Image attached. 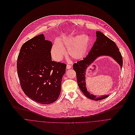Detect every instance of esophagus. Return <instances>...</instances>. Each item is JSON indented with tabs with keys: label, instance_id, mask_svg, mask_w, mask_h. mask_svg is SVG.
Returning a JSON list of instances; mask_svg holds the SVG:
<instances>
[{
	"label": "esophagus",
	"instance_id": "34e87169",
	"mask_svg": "<svg viewBox=\"0 0 135 135\" xmlns=\"http://www.w3.org/2000/svg\"><path fill=\"white\" fill-rule=\"evenodd\" d=\"M71 68V65H69V64H67L66 65V69H70Z\"/></svg>",
	"mask_w": 135,
	"mask_h": 135
}]
</instances>
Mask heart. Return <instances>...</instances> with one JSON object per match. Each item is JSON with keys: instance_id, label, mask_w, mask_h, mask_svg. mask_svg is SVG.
Instances as JSON below:
<instances>
[{"instance_id": "obj_1", "label": "heart", "mask_w": 135, "mask_h": 135, "mask_svg": "<svg viewBox=\"0 0 135 135\" xmlns=\"http://www.w3.org/2000/svg\"><path fill=\"white\" fill-rule=\"evenodd\" d=\"M90 39L87 35H79L75 37L63 38L60 43L54 44L51 54L53 59L56 61H61L67 54L74 60H80L86 56L90 45Z\"/></svg>"}]
</instances>
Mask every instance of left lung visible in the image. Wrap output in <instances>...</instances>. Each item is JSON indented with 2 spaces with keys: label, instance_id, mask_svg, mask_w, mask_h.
Instances as JSON below:
<instances>
[{
  "label": "left lung",
  "instance_id": "1",
  "mask_svg": "<svg viewBox=\"0 0 135 135\" xmlns=\"http://www.w3.org/2000/svg\"><path fill=\"white\" fill-rule=\"evenodd\" d=\"M96 40L87 57L73 65V70L76 74L78 86L83 94L88 98L99 100L106 98L110 95L101 96H95L87 91L86 85V72L90 65L99 56H109L112 57L120 65L122 69L123 65L121 52L115 43L100 31H96Z\"/></svg>",
  "mask_w": 135,
  "mask_h": 135
}]
</instances>
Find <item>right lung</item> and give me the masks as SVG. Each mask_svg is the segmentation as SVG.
I'll return each instance as SVG.
<instances>
[{"label": "right lung", "mask_w": 135, "mask_h": 135, "mask_svg": "<svg viewBox=\"0 0 135 135\" xmlns=\"http://www.w3.org/2000/svg\"><path fill=\"white\" fill-rule=\"evenodd\" d=\"M43 34L26 41L17 57V71L24 94L41 104H49L59 98L66 65L51 60V41Z\"/></svg>", "instance_id": "add662e5"}]
</instances>
